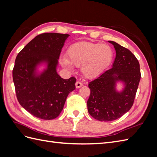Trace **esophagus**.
I'll return each instance as SVG.
<instances>
[{
  "label": "esophagus",
  "instance_id": "34e87169",
  "mask_svg": "<svg viewBox=\"0 0 157 157\" xmlns=\"http://www.w3.org/2000/svg\"><path fill=\"white\" fill-rule=\"evenodd\" d=\"M75 86H76V88H80V87L82 86L83 84H82V83H81L80 82L77 81V82H76V83H75Z\"/></svg>",
  "mask_w": 157,
  "mask_h": 157
}]
</instances>
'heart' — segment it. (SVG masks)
<instances>
[{"mask_svg": "<svg viewBox=\"0 0 157 157\" xmlns=\"http://www.w3.org/2000/svg\"><path fill=\"white\" fill-rule=\"evenodd\" d=\"M113 50L107 44L92 42H80L70 46L67 58L61 59L64 67L72 65L81 67L82 73L87 78H94L101 74L111 64Z\"/></svg>", "mask_w": 157, "mask_h": 157, "instance_id": "heart-1", "label": "heart"}]
</instances>
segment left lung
I'll return each instance as SVG.
<instances>
[{
    "label": "left lung",
    "mask_w": 157,
    "mask_h": 157,
    "mask_svg": "<svg viewBox=\"0 0 157 157\" xmlns=\"http://www.w3.org/2000/svg\"><path fill=\"white\" fill-rule=\"evenodd\" d=\"M116 58L111 69L88 82L90 95L87 101L90 115L99 121H112L124 115L134 104L141 73L138 60L132 52L113 41ZM121 80L125 87L122 93L114 89Z\"/></svg>",
    "instance_id": "1"
}]
</instances>
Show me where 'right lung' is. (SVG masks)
I'll return each mask as SVG.
<instances>
[{"label": "right lung", "instance_id": "1", "mask_svg": "<svg viewBox=\"0 0 157 157\" xmlns=\"http://www.w3.org/2000/svg\"><path fill=\"white\" fill-rule=\"evenodd\" d=\"M68 34L44 33L35 36L19 52L12 71L17 101L27 111L43 120H52L62 111L69 94L75 89L74 77L63 79L56 66ZM42 61L48 67L40 76L34 75Z\"/></svg>", "mask_w": 157, "mask_h": 157}]
</instances>
